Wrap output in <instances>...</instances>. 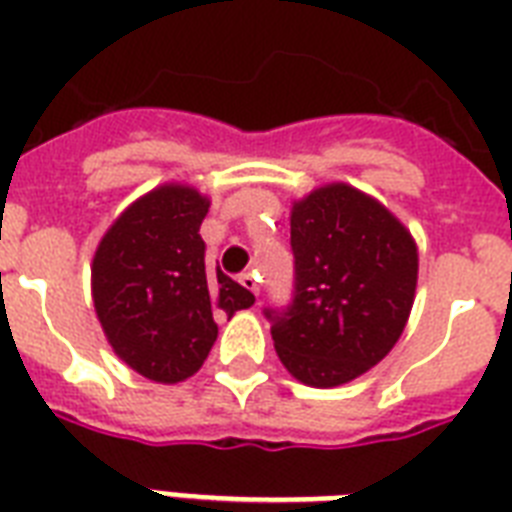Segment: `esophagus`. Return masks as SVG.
Wrapping results in <instances>:
<instances>
[{
    "label": "esophagus",
    "mask_w": 512,
    "mask_h": 512,
    "mask_svg": "<svg viewBox=\"0 0 512 512\" xmlns=\"http://www.w3.org/2000/svg\"><path fill=\"white\" fill-rule=\"evenodd\" d=\"M241 287L244 289H249V292H252V295L255 297H260V276H257L255 271L252 273H241Z\"/></svg>",
    "instance_id": "esophagus-1"
}]
</instances>
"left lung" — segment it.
I'll list each match as a JSON object with an SVG mask.
<instances>
[{"label":"left lung","mask_w":512,"mask_h":512,"mask_svg":"<svg viewBox=\"0 0 512 512\" xmlns=\"http://www.w3.org/2000/svg\"><path fill=\"white\" fill-rule=\"evenodd\" d=\"M295 300L268 308L287 372L337 388L380 364L404 332L417 289V244L385 204L329 183L292 204Z\"/></svg>","instance_id":"1"}]
</instances>
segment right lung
I'll list each match as a JSON object with an SVG mask.
<instances>
[{
	"instance_id": "1",
	"label": "right lung",
	"mask_w": 512,
	"mask_h": 512,
	"mask_svg": "<svg viewBox=\"0 0 512 512\" xmlns=\"http://www.w3.org/2000/svg\"><path fill=\"white\" fill-rule=\"evenodd\" d=\"M209 199L164 183L135 199L92 257V303L108 345L146 380L175 385L199 372L231 319L255 295L204 260Z\"/></svg>"
}]
</instances>
